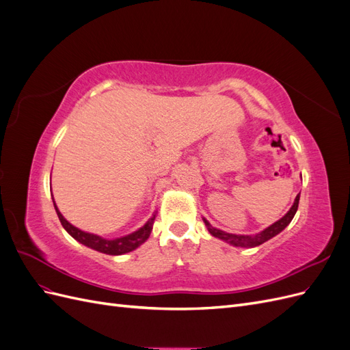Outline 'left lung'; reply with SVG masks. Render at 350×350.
Here are the masks:
<instances>
[{"instance_id": "1", "label": "left lung", "mask_w": 350, "mask_h": 350, "mask_svg": "<svg viewBox=\"0 0 350 350\" xmlns=\"http://www.w3.org/2000/svg\"><path fill=\"white\" fill-rule=\"evenodd\" d=\"M299 194H301V193H299ZM299 194L296 196V198H295V201H293V204H292V207L289 208L288 213H286V215H284L282 219H279L278 221H274V224L270 225L269 228L261 230L260 234H256V235L228 234V232H225V230H220V229H217V228L211 226V225L208 224V220H206L204 217H203V220H204V224H206V226H207V230L210 232V235H213L215 238H219V239H221V241H225V242L230 243V245H234V247L254 248V247H258V245H261V243H264L266 241L271 239L273 237L279 235L280 232L291 224L293 216H295V213H296V210H298Z\"/></svg>"}]
</instances>
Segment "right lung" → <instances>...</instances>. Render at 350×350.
Returning <instances> with one entry per match:
<instances>
[{
    "label": "right lung",
    "instance_id": "obj_1",
    "mask_svg": "<svg viewBox=\"0 0 350 350\" xmlns=\"http://www.w3.org/2000/svg\"><path fill=\"white\" fill-rule=\"evenodd\" d=\"M52 201H54V197H52ZM54 207H55V211H57L62 228H64L74 239L94 251L108 254V256H122V254H126L130 251H134L135 248H139L142 243H144L147 241V238L150 237V232L153 229L154 217H156V215H153L140 229H137L130 235L120 237L115 239H107V238H102L99 235L90 234V232H84L76 226H72L70 221L61 215V211L58 210L55 201H54Z\"/></svg>",
    "mask_w": 350,
    "mask_h": 350
}]
</instances>
